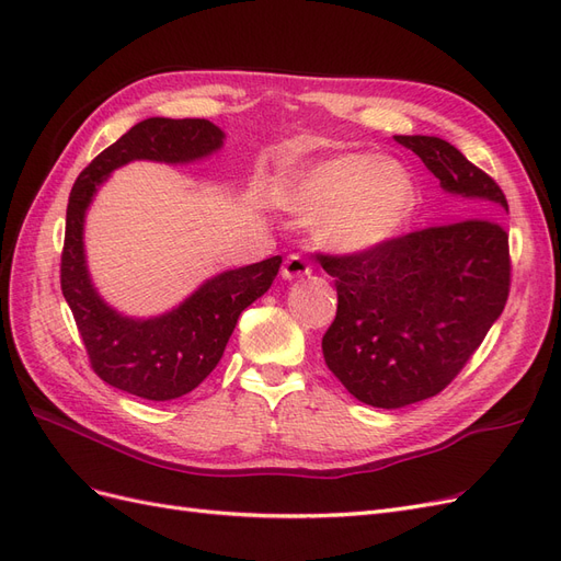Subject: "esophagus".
<instances>
[{"mask_svg":"<svg viewBox=\"0 0 561 561\" xmlns=\"http://www.w3.org/2000/svg\"><path fill=\"white\" fill-rule=\"evenodd\" d=\"M311 274V262L307 257H301V254H290V257L285 260L283 264V278L293 280V278H299V276H309Z\"/></svg>","mask_w":561,"mask_h":561,"instance_id":"obj_1","label":"esophagus"}]
</instances>
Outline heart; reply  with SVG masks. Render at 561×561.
<instances>
[{"instance_id":"1","label":"heart","mask_w":561,"mask_h":561,"mask_svg":"<svg viewBox=\"0 0 561 561\" xmlns=\"http://www.w3.org/2000/svg\"><path fill=\"white\" fill-rule=\"evenodd\" d=\"M283 201L304 217H318L330 248L367 252L393 241L412 219L414 180L396 161L342 154L301 168L285 184Z\"/></svg>"}]
</instances>
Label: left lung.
<instances>
[{"instance_id": "8db88e82", "label": "left lung", "mask_w": 561, "mask_h": 561, "mask_svg": "<svg viewBox=\"0 0 561 561\" xmlns=\"http://www.w3.org/2000/svg\"><path fill=\"white\" fill-rule=\"evenodd\" d=\"M396 140L445 192L463 196L468 217L367 252L316 254L336 287L322 355L353 398L381 410L433 398L456 379L503 313L513 271L496 180L443 138Z\"/></svg>"}]
</instances>
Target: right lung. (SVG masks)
<instances>
[{"instance_id":"right-lung-1","label":"right lung","mask_w":561,"mask_h":561,"mask_svg":"<svg viewBox=\"0 0 561 561\" xmlns=\"http://www.w3.org/2000/svg\"><path fill=\"white\" fill-rule=\"evenodd\" d=\"M225 133L206 118H145L83 168L67 203L60 287L95 375L145 400L182 398L222 358L239 316L262 297L280 268V254L231 268L203 283L171 313L133 320L110 309L89 278L83 215L114 168L135 159L186 163L222 147Z\"/></svg>"}]
</instances>
